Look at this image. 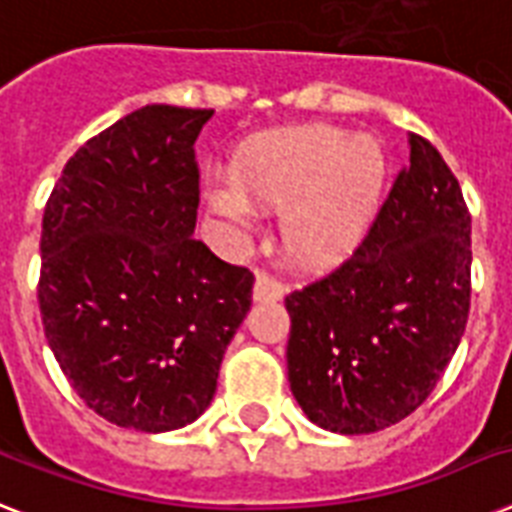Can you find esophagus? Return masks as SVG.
<instances>
[{
	"instance_id": "1",
	"label": "esophagus",
	"mask_w": 512,
	"mask_h": 512,
	"mask_svg": "<svg viewBox=\"0 0 512 512\" xmlns=\"http://www.w3.org/2000/svg\"><path fill=\"white\" fill-rule=\"evenodd\" d=\"M257 303H276L284 297V287H281L279 281L268 276V273H257L255 279V292H252Z\"/></svg>"
}]
</instances>
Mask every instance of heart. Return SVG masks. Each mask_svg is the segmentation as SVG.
<instances>
[{
    "mask_svg": "<svg viewBox=\"0 0 512 512\" xmlns=\"http://www.w3.org/2000/svg\"><path fill=\"white\" fill-rule=\"evenodd\" d=\"M390 162L380 138L303 124L268 132L241 151L231 180L207 188L209 207L247 225L252 207L284 212L281 239L303 271L348 263L372 236L388 191Z\"/></svg>",
    "mask_w": 512,
    "mask_h": 512,
    "instance_id": "heart-1",
    "label": "heart"
}]
</instances>
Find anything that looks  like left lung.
<instances>
[{"label":"left lung","instance_id":"left-lung-1","mask_svg":"<svg viewBox=\"0 0 512 512\" xmlns=\"http://www.w3.org/2000/svg\"><path fill=\"white\" fill-rule=\"evenodd\" d=\"M470 215L436 148L409 135V164L366 244L287 297L289 388L319 428L361 436L430 396L470 311Z\"/></svg>","mask_w":512,"mask_h":512}]
</instances>
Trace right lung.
Listing matches in <instances>:
<instances>
[{"label": "right lung", "instance_id": "right-lung-1", "mask_svg": "<svg viewBox=\"0 0 512 512\" xmlns=\"http://www.w3.org/2000/svg\"><path fill=\"white\" fill-rule=\"evenodd\" d=\"M215 111L143 106L76 151L42 220L39 311L103 420L167 433L204 414L255 276L193 239V143Z\"/></svg>", "mask_w": 512, "mask_h": 512}]
</instances>
